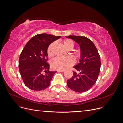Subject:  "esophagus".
Masks as SVG:
<instances>
[{
  "mask_svg": "<svg viewBox=\"0 0 123 123\" xmlns=\"http://www.w3.org/2000/svg\"><path fill=\"white\" fill-rule=\"evenodd\" d=\"M65 71V70H58V72H64Z\"/></svg>",
  "mask_w": 123,
  "mask_h": 123,
  "instance_id": "1",
  "label": "esophagus"
}]
</instances>
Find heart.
Here are the masks:
<instances>
[{"mask_svg": "<svg viewBox=\"0 0 123 123\" xmlns=\"http://www.w3.org/2000/svg\"><path fill=\"white\" fill-rule=\"evenodd\" d=\"M63 44L66 48L67 49H72L74 47V43L72 40L70 39H66L63 40ZM55 44V42L51 43L48 47L47 49V54L50 57H52L54 54L53 50ZM76 55L77 56L79 53L76 52ZM75 60L72 56H57L53 58L51 61V66L53 69L58 70H65L69 68V67L72 66Z\"/></svg>", "mask_w": 123, "mask_h": 123, "instance_id": "obj_1", "label": "heart"}]
</instances>
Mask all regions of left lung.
Masks as SVG:
<instances>
[{
  "label": "left lung",
  "mask_w": 123,
  "mask_h": 123,
  "mask_svg": "<svg viewBox=\"0 0 123 123\" xmlns=\"http://www.w3.org/2000/svg\"><path fill=\"white\" fill-rule=\"evenodd\" d=\"M75 41L80 48V62L74 67L73 75L67 80L68 87L79 93L89 90L97 80L100 69V58L95 46L91 40L82 36H66Z\"/></svg>",
  "instance_id": "obj_1"
}]
</instances>
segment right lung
Wrapping results in <instances>:
<instances>
[{
	"mask_svg": "<svg viewBox=\"0 0 123 123\" xmlns=\"http://www.w3.org/2000/svg\"><path fill=\"white\" fill-rule=\"evenodd\" d=\"M61 37L46 33L37 34L24 48L19 59V70L25 85L30 89L40 91L50 86L56 71H49L47 49Z\"/></svg>",
	"mask_w": 123,
	"mask_h": 123,
	"instance_id": "1",
	"label": "right lung"
}]
</instances>
